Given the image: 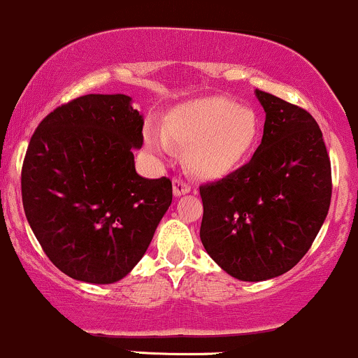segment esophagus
Segmentation results:
<instances>
[{
	"label": "esophagus",
	"instance_id": "1",
	"mask_svg": "<svg viewBox=\"0 0 358 358\" xmlns=\"http://www.w3.org/2000/svg\"><path fill=\"white\" fill-rule=\"evenodd\" d=\"M190 192V185L188 183L183 182L182 178H173V194L176 195V197H182V195H185Z\"/></svg>",
	"mask_w": 358,
	"mask_h": 358
}]
</instances>
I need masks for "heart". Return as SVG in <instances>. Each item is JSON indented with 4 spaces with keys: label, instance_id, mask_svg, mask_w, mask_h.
<instances>
[{
    "label": "heart",
    "instance_id": "heart-1",
    "mask_svg": "<svg viewBox=\"0 0 358 358\" xmlns=\"http://www.w3.org/2000/svg\"><path fill=\"white\" fill-rule=\"evenodd\" d=\"M260 139V119L248 107L224 96H206L176 105L166 115V127L149 124L144 143L156 158L170 156L173 143L187 148L192 171L219 178L241 166Z\"/></svg>",
    "mask_w": 358,
    "mask_h": 358
}]
</instances>
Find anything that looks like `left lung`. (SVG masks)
I'll return each instance as SVG.
<instances>
[{"label": "left lung", "instance_id": "left-lung-1", "mask_svg": "<svg viewBox=\"0 0 358 358\" xmlns=\"http://www.w3.org/2000/svg\"><path fill=\"white\" fill-rule=\"evenodd\" d=\"M265 110L262 144L245 166L200 187V239L238 280L289 272L320 233L331 202V164L309 112L255 92Z\"/></svg>", "mask_w": 358, "mask_h": 358}]
</instances>
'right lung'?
<instances>
[{"label": "right lung", "mask_w": 358, "mask_h": 358, "mask_svg": "<svg viewBox=\"0 0 358 358\" xmlns=\"http://www.w3.org/2000/svg\"><path fill=\"white\" fill-rule=\"evenodd\" d=\"M144 119L127 95H85L35 129L22 168L27 221L74 280L113 284L139 263L168 207L170 178L137 175Z\"/></svg>", "instance_id": "right-lung-1"}]
</instances>
